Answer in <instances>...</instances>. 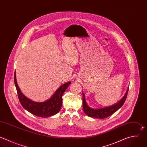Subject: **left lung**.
I'll list each match as a JSON object with an SVG mask.
<instances>
[{"mask_svg": "<svg viewBox=\"0 0 147 147\" xmlns=\"http://www.w3.org/2000/svg\"><path fill=\"white\" fill-rule=\"evenodd\" d=\"M129 91V88L126 92V94L123 96V97L116 104L107 107L102 109H93L90 108L86 103L84 94L83 93V108L84 113L86 115L89 117L93 118H98L103 119L105 118H107L113 114L114 113L117 111L124 103L127 95V92Z\"/></svg>", "mask_w": 147, "mask_h": 147, "instance_id": "1", "label": "left lung"}]
</instances>
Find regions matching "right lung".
I'll list each match as a JSON object with an SVG mask.
<instances>
[{"label": "right lung", "instance_id": "1", "mask_svg": "<svg viewBox=\"0 0 147 147\" xmlns=\"http://www.w3.org/2000/svg\"><path fill=\"white\" fill-rule=\"evenodd\" d=\"M14 83L20 102L23 107L30 113L40 117H51L60 111L63 103V94L71 84V82H68L60 86L49 100L43 102H36L28 99L21 92L17 84L16 72L14 74Z\"/></svg>", "mask_w": 147, "mask_h": 147}]
</instances>
